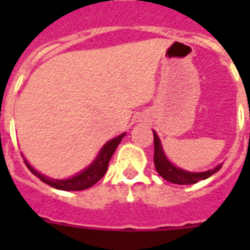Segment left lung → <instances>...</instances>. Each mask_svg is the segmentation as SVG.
<instances>
[{"instance_id": "8db88e82", "label": "left lung", "mask_w": 250, "mask_h": 250, "mask_svg": "<svg viewBox=\"0 0 250 250\" xmlns=\"http://www.w3.org/2000/svg\"><path fill=\"white\" fill-rule=\"evenodd\" d=\"M154 132V164H155L158 173L167 182L179 185L196 184L199 180H204V179L211 176L222 167V165H218L213 170H208V171H203V173H190V171H185L180 167H176L165 156L156 132Z\"/></svg>"}]
</instances>
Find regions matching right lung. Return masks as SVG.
<instances>
[{
  "instance_id": "obj_1",
  "label": "right lung",
  "mask_w": 250,
  "mask_h": 250,
  "mask_svg": "<svg viewBox=\"0 0 250 250\" xmlns=\"http://www.w3.org/2000/svg\"><path fill=\"white\" fill-rule=\"evenodd\" d=\"M126 135V132H123L121 135H119L118 138L111 139L110 141H107L105 145L103 146V149L100 150L99 155L96 156L94 161L89 167H86L85 170H83L81 173H79L77 175L72 176L70 179H63V180H57V179H50L47 176L40 174L39 171L34 169L28 164L27 161L25 160L26 167H28L31 173L36 175L37 178L41 180V182L46 183L50 187L55 188V189H60V190H66V191H77V190H85V189H89L90 187H92L94 184L100 180L104 175H105L107 167H109V161L111 159L112 154L116 150V147L119 146L120 141L123 140L124 136Z\"/></svg>"
}]
</instances>
